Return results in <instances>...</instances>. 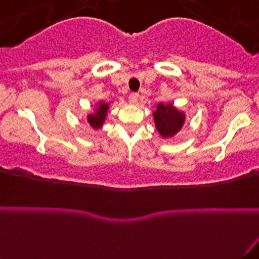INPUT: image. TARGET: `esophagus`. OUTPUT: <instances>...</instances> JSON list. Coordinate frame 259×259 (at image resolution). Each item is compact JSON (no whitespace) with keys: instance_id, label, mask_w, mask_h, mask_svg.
Returning <instances> with one entry per match:
<instances>
[{"instance_id":"1","label":"esophagus","mask_w":259,"mask_h":259,"mask_svg":"<svg viewBox=\"0 0 259 259\" xmlns=\"http://www.w3.org/2000/svg\"><path fill=\"white\" fill-rule=\"evenodd\" d=\"M139 101V95L138 94H132L129 96V102L132 103V105H135V103H138Z\"/></svg>"}]
</instances>
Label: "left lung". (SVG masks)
<instances>
[{
  "instance_id": "left-lung-1",
  "label": "left lung",
  "mask_w": 259,
  "mask_h": 259,
  "mask_svg": "<svg viewBox=\"0 0 259 259\" xmlns=\"http://www.w3.org/2000/svg\"><path fill=\"white\" fill-rule=\"evenodd\" d=\"M152 114L157 132L163 139L174 138L185 125V112L177 108L173 103H157Z\"/></svg>"
}]
</instances>
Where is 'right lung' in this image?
Returning <instances> with one entry per match:
<instances>
[{
  "label": "right lung",
  "mask_w": 259,
  "mask_h": 259,
  "mask_svg": "<svg viewBox=\"0 0 259 259\" xmlns=\"http://www.w3.org/2000/svg\"><path fill=\"white\" fill-rule=\"evenodd\" d=\"M108 111L109 103H106L105 101L101 100L99 102H96L92 112H90L86 115V121H88V124L92 127V129L100 130L101 127L103 126V124H105Z\"/></svg>",
  "instance_id": "add662e5"
}]
</instances>
